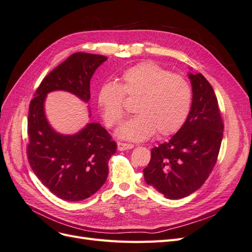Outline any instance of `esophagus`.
<instances>
[{
    "instance_id": "1",
    "label": "esophagus",
    "mask_w": 252,
    "mask_h": 252,
    "mask_svg": "<svg viewBox=\"0 0 252 252\" xmlns=\"http://www.w3.org/2000/svg\"><path fill=\"white\" fill-rule=\"evenodd\" d=\"M131 148H133V144H127V143H123V142L118 143L119 150H127V149H131Z\"/></svg>"
}]
</instances>
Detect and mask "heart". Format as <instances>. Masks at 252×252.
Here are the masks:
<instances>
[{"instance_id":"b5f03b06","label":"heart","mask_w":252,"mask_h":252,"mask_svg":"<svg viewBox=\"0 0 252 252\" xmlns=\"http://www.w3.org/2000/svg\"><path fill=\"white\" fill-rule=\"evenodd\" d=\"M125 98L134 100L135 117L119 130L129 141H144L154 135L167 136L184 125L192 103V88L180 74L171 73L152 62L128 68L120 82L105 83L97 94V104L105 124L113 128L126 116Z\"/></svg>"}]
</instances>
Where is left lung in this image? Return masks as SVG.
<instances>
[{
    "mask_svg": "<svg viewBox=\"0 0 252 252\" xmlns=\"http://www.w3.org/2000/svg\"><path fill=\"white\" fill-rule=\"evenodd\" d=\"M192 105L172 138L151 149L144 179L167 199L178 200L199 189L213 170L223 139L224 123L218 98L202 73L189 74Z\"/></svg>",
    "mask_w": 252,
    "mask_h": 252,
    "instance_id": "left-lung-1",
    "label": "left lung"
}]
</instances>
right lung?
Segmentation results:
<instances>
[{
    "label": "right lung",
    "instance_id": "right-lung-1",
    "mask_svg": "<svg viewBox=\"0 0 252 252\" xmlns=\"http://www.w3.org/2000/svg\"><path fill=\"white\" fill-rule=\"evenodd\" d=\"M106 60L93 53H73L43 79L29 104V165L42 184L62 200H85L104 185L117 144L97 123L73 135L57 133L45 118V96L53 90H67L88 102L90 79Z\"/></svg>",
    "mask_w": 252,
    "mask_h": 252
}]
</instances>
